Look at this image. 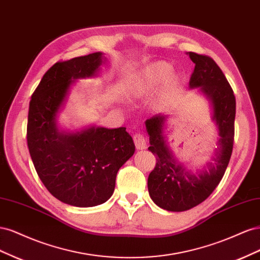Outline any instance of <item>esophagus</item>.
Returning a JSON list of instances; mask_svg holds the SVG:
<instances>
[{"label":"esophagus","mask_w":260,"mask_h":260,"mask_svg":"<svg viewBox=\"0 0 260 260\" xmlns=\"http://www.w3.org/2000/svg\"><path fill=\"white\" fill-rule=\"evenodd\" d=\"M133 142H135L136 147L138 149H145L146 148V140H145L144 136L141 135V133H136V135L133 136Z\"/></svg>","instance_id":"1"}]
</instances>
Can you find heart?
Here are the masks:
<instances>
[{
	"mask_svg": "<svg viewBox=\"0 0 260 260\" xmlns=\"http://www.w3.org/2000/svg\"><path fill=\"white\" fill-rule=\"evenodd\" d=\"M172 67L166 61H156L145 66L130 79L128 92L136 98L146 96L168 79Z\"/></svg>",
	"mask_w": 260,
	"mask_h": 260,
	"instance_id": "b5f03b06",
	"label": "heart"
}]
</instances>
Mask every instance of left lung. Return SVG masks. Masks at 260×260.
I'll list each match as a JSON object with an SVG mask.
<instances>
[{
    "label": "left lung",
    "mask_w": 260,
    "mask_h": 260,
    "mask_svg": "<svg viewBox=\"0 0 260 260\" xmlns=\"http://www.w3.org/2000/svg\"><path fill=\"white\" fill-rule=\"evenodd\" d=\"M195 64L190 88H201L212 106V120L219 140L212 162L193 174L177 161L164 136L167 116L158 114L146 120L148 147L156 156V166L147 179L148 193L157 206L168 211H184L205 201L221 181L229 165L235 119V96L221 69L207 55L188 52Z\"/></svg>",
    "instance_id": "8db88e82"
}]
</instances>
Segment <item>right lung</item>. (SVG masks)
I'll return each mask as SVG.
<instances>
[{"label":"right lung","instance_id":"right-lung-1","mask_svg":"<svg viewBox=\"0 0 260 260\" xmlns=\"http://www.w3.org/2000/svg\"><path fill=\"white\" fill-rule=\"evenodd\" d=\"M101 52L57 61L41 79L29 104L27 143L48 191L68 205L92 207L114 193L117 172L136 151L125 128L59 131L56 116L75 80L96 76Z\"/></svg>","mask_w":260,"mask_h":260}]
</instances>
